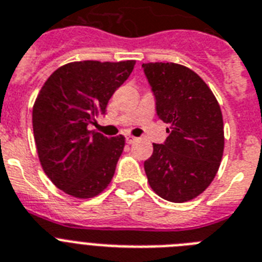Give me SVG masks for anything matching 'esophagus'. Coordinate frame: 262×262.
<instances>
[{
	"mask_svg": "<svg viewBox=\"0 0 262 262\" xmlns=\"http://www.w3.org/2000/svg\"><path fill=\"white\" fill-rule=\"evenodd\" d=\"M125 141H126V144H133V142L136 141V137H133V136H125Z\"/></svg>",
	"mask_w": 262,
	"mask_h": 262,
	"instance_id": "34e87169",
	"label": "esophagus"
}]
</instances>
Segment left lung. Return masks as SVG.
Wrapping results in <instances>:
<instances>
[{
  "instance_id": "obj_1",
  "label": "left lung",
  "mask_w": 262,
  "mask_h": 262,
  "mask_svg": "<svg viewBox=\"0 0 262 262\" xmlns=\"http://www.w3.org/2000/svg\"><path fill=\"white\" fill-rule=\"evenodd\" d=\"M160 120L170 125L164 144L144 162L150 188L166 201L186 202L213 181L224 153V122L212 90L189 68L142 63Z\"/></svg>"
}]
</instances>
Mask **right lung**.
<instances>
[{
	"label": "right lung",
	"mask_w": 262,
	"mask_h": 262,
	"mask_svg": "<svg viewBox=\"0 0 262 262\" xmlns=\"http://www.w3.org/2000/svg\"><path fill=\"white\" fill-rule=\"evenodd\" d=\"M135 63L70 62L58 68L39 90L33 106L37 153L43 172L62 192L90 199L113 179L125 138H107L89 130V125L105 114Z\"/></svg>",
	"instance_id": "obj_1"
}]
</instances>
